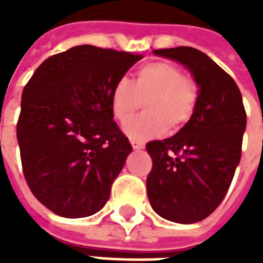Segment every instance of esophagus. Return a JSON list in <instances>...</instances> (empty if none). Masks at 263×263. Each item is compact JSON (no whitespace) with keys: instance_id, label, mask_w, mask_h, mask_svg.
<instances>
[{"instance_id":"1","label":"esophagus","mask_w":263,"mask_h":263,"mask_svg":"<svg viewBox=\"0 0 263 263\" xmlns=\"http://www.w3.org/2000/svg\"><path fill=\"white\" fill-rule=\"evenodd\" d=\"M131 145H132V148L135 149V151H141V149L145 148V145L141 142H138V141H131Z\"/></svg>"}]
</instances>
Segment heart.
Masks as SVG:
<instances>
[{"mask_svg":"<svg viewBox=\"0 0 263 263\" xmlns=\"http://www.w3.org/2000/svg\"><path fill=\"white\" fill-rule=\"evenodd\" d=\"M196 83L184 77L182 70L167 62H155L137 71L134 83L120 79L109 92L114 118L125 124L142 101L147 114L124 126L134 141H148L171 131H179L192 120L197 105Z\"/></svg>","mask_w":263,"mask_h":263,"instance_id":"b5f03b06","label":"heart"}]
</instances>
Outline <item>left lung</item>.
Instances as JSON below:
<instances>
[{"label":"left lung","instance_id":"left-lung-1","mask_svg":"<svg viewBox=\"0 0 263 263\" xmlns=\"http://www.w3.org/2000/svg\"><path fill=\"white\" fill-rule=\"evenodd\" d=\"M154 53L184 66L198 87L192 120L176 135L152 141L146 179L156 214L179 224L207 218L230 189L241 159L247 114L239 88L220 66L197 49H159Z\"/></svg>","mask_w":263,"mask_h":263}]
</instances>
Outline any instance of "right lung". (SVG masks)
<instances>
[{"instance_id":"1","label":"right lung","mask_w":263,"mask_h":263,"mask_svg":"<svg viewBox=\"0 0 263 263\" xmlns=\"http://www.w3.org/2000/svg\"><path fill=\"white\" fill-rule=\"evenodd\" d=\"M141 54L80 45L50 56L24 88L16 138L33 196L54 214L81 218L108 201L132 146L109 92Z\"/></svg>"}]
</instances>
